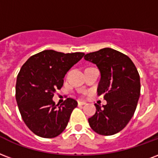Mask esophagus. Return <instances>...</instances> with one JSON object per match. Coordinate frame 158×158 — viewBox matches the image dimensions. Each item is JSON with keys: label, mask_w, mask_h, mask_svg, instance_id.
I'll return each mask as SVG.
<instances>
[{"label": "esophagus", "mask_w": 158, "mask_h": 158, "mask_svg": "<svg viewBox=\"0 0 158 158\" xmlns=\"http://www.w3.org/2000/svg\"><path fill=\"white\" fill-rule=\"evenodd\" d=\"M78 104L79 105H84V104H86V103L84 101H78Z\"/></svg>", "instance_id": "34e87169"}]
</instances>
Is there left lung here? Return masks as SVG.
Returning a JSON list of instances; mask_svg holds the SVG:
<instances>
[{
    "label": "left lung",
    "mask_w": 158,
    "mask_h": 158,
    "mask_svg": "<svg viewBox=\"0 0 158 158\" xmlns=\"http://www.w3.org/2000/svg\"><path fill=\"white\" fill-rule=\"evenodd\" d=\"M95 64L101 74L98 95H103L107 104L95 103L96 113L89 118L95 132L114 135L126 127L134 114L140 96V77L128 56L111 48H104L84 55Z\"/></svg>",
    "instance_id": "obj_1"
}]
</instances>
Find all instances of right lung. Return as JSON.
I'll return each instance as SVG.
<instances>
[{
  "label": "right lung",
  "instance_id": "add662e5",
  "mask_svg": "<svg viewBox=\"0 0 158 158\" xmlns=\"http://www.w3.org/2000/svg\"><path fill=\"white\" fill-rule=\"evenodd\" d=\"M84 55L47 50L32 55L22 65L16 79L15 99L23 121L35 135L55 138L67 127L77 101L68 98L59 106L52 98L63 86L66 73Z\"/></svg>",
  "mask_w": 158,
  "mask_h": 158
}]
</instances>
